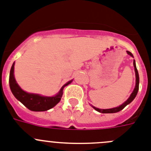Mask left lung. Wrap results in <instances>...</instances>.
<instances>
[{
	"mask_svg": "<svg viewBox=\"0 0 151 151\" xmlns=\"http://www.w3.org/2000/svg\"><path fill=\"white\" fill-rule=\"evenodd\" d=\"M127 53H128V54H129L130 56L133 57L132 54L131 52L128 51V50H127ZM133 64H134V71H135L136 85H135V88H134V91H133V92L132 93V94L130 95V97H129V99L125 101V103H123L122 105H120L119 106H117V107H115V108H112V109H106V110H104V109H98V108H96V107H94V106H93V107H94V109H95L97 111L100 112V113H117V112L120 111V110H122V109H124L125 106H127L129 104H130V103L134 99V97H136V95H137V94H138V88H139V76H138V69H137V68H136L135 61H134V62H133Z\"/></svg>",
	"mask_w": 151,
	"mask_h": 151,
	"instance_id": "1",
	"label": "left lung"
}]
</instances>
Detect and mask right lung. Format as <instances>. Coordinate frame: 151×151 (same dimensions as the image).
<instances>
[{
	"label": "right lung",
	"instance_id": "add662e5",
	"mask_svg": "<svg viewBox=\"0 0 151 151\" xmlns=\"http://www.w3.org/2000/svg\"><path fill=\"white\" fill-rule=\"evenodd\" d=\"M13 71H14V63L10 69V78H9L10 87L12 93L18 101H20L24 106H26L29 110L32 111H46L54 107L61 100L63 88L72 82V81H69L66 85H63L59 93L54 97H44L39 94H29L22 90L16 82Z\"/></svg>",
	"mask_w": 151,
	"mask_h": 151
}]
</instances>
